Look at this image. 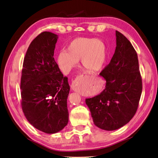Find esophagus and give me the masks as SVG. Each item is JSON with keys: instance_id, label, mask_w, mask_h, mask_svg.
<instances>
[{"instance_id": "esophagus-1", "label": "esophagus", "mask_w": 158, "mask_h": 158, "mask_svg": "<svg viewBox=\"0 0 158 158\" xmlns=\"http://www.w3.org/2000/svg\"><path fill=\"white\" fill-rule=\"evenodd\" d=\"M71 88L72 90L74 92H79V87L78 85V82H77V79H74L71 84Z\"/></svg>"}]
</instances>
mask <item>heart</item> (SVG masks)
Masks as SVG:
<instances>
[{"mask_svg":"<svg viewBox=\"0 0 158 158\" xmlns=\"http://www.w3.org/2000/svg\"><path fill=\"white\" fill-rule=\"evenodd\" d=\"M107 56V46L104 41L95 38L79 37L68 44V50L59 52L56 63L60 70L68 74L81 59L83 67L90 73H96L104 66Z\"/></svg>","mask_w":158,"mask_h":158,"instance_id":"heart-1","label":"heart"}]
</instances>
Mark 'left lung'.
Returning <instances> with one entry per match:
<instances>
[{"instance_id": "left-lung-1", "label": "left lung", "mask_w": 158, "mask_h": 158, "mask_svg": "<svg viewBox=\"0 0 158 158\" xmlns=\"http://www.w3.org/2000/svg\"><path fill=\"white\" fill-rule=\"evenodd\" d=\"M116 48L99 75L106 80L104 90L85 99L93 122L105 131L124 127L135 114L142 90L136 51L122 33L116 31Z\"/></svg>"}]
</instances>
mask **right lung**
Masks as SVG:
<instances>
[{
    "label": "right lung",
    "instance_id": "add662e5",
    "mask_svg": "<svg viewBox=\"0 0 158 158\" xmlns=\"http://www.w3.org/2000/svg\"><path fill=\"white\" fill-rule=\"evenodd\" d=\"M58 35L44 31L30 45L21 80L22 109L34 128L48 134L61 131L68 122V78L54 61Z\"/></svg>",
    "mask_w": 158,
    "mask_h": 158
}]
</instances>
